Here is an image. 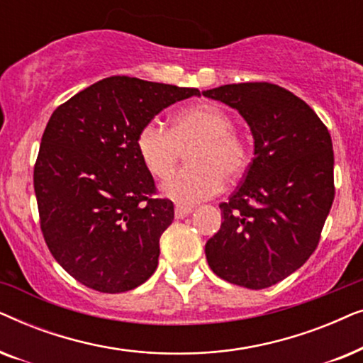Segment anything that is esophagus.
Instances as JSON below:
<instances>
[{
  "label": "esophagus",
  "mask_w": 363,
  "mask_h": 363,
  "mask_svg": "<svg viewBox=\"0 0 363 363\" xmlns=\"http://www.w3.org/2000/svg\"><path fill=\"white\" fill-rule=\"evenodd\" d=\"M193 211V206H186V205H175V218H185L186 215H190Z\"/></svg>",
  "instance_id": "esophagus-1"
}]
</instances>
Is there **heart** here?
<instances>
[{"label":"heart","mask_w":363,"mask_h":363,"mask_svg":"<svg viewBox=\"0 0 363 363\" xmlns=\"http://www.w3.org/2000/svg\"><path fill=\"white\" fill-rule=\"evenodd\" d=\"M230 113L215 104H198L175 113L170 130L152 121L137 133L135 147L143 167L163 180L186 153L188 165L162 185L163 195L178 203H198L216 195L226 180L240 178L250 165V148L233 132Z\"/></svg>","instance_id":"heart-1"}]
</instances>
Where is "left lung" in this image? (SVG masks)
<instances>
[{
	"mask_svg": "<svg viewBox=\"0 0 363 363\" xmlns=\"http://www.w3.org/2000/svg\"><path fill=\"white\" fill-rule=\"evenodd\" d=\"M236 108L251 128L255 158L221 203V228L205 246L216 276L264 289L292 274L319 245L334 201L330 133L307 104L269 82L203 92Z\"/></svg>",
	"mask_w": 363,
	"mask_h": 363,
	"instance_id": "8db88e82",
	"label": "left lung"
}]
</instances>
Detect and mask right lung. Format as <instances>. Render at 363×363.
<instances>
[{
  "instance_id": "obj_1",
  "label": "right lung",
  "mask_w": 363,
  "mask_h": 363,
  "mask_svg": "<svg viewBox=\"0 0 363 363\" xmlns=\"http://www.w3.org/2000/svg\"><path fill=\"white\" fill-rule=\"evenodd\" d=\"M198 89L112 76L59 106L34 165L44 241L64 271L107 294L135 289L155 272L173 203L153 198L137 153L140 128Z\"/></svg>"
}]
</instances>
